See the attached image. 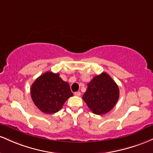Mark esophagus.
Returning a JSON list of instances; mask_svg holds the SVG:
<instances>
[{
    "instance_id": "34e87169",
    "label": "esophagus",
    "mask_w": 153,
    "mask_h": 153,
    "mask_svg": "<svg viewBox=\"0 0 153 153\" xmlns=\"http://www.w3.org/2000/svg\"><path fill=\"white\" fill-rule=\"evenodd\" d=\"M74 95L75 96H77V97H79V96L81 95V92H74Z\"/></svg>"
}]
</instances>
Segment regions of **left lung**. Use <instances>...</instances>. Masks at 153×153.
<instances>
[{"instance_id": "8db88e82", "label": "left lung", "mask_w": 153, "mask_h": 153, "mask_svg": "<svg viewBox=\"0 0 153 153\" xmlns=\"http://www.w3.org/2000/svg\"><path fill=\"white\" fill-rule=\"evenodd\" d=\"M118 97V85L107 73L103 72L94 76L89 82L82 99L93 114L102 115L114 107Z\"/></svg>"}]
</instances>
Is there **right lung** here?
<instances>
[{"instance_id":"right-lung-1","label":"right lung","mask_w":153,"mask_h":153,"mask_svg":"<svg viewBox=\"0 0 153 153\" xmlns=\"http://www.w3.org/2000/svg\"><path fill=\"white\" fill-rule=\"evenodd\" d=\"M31 97L38 109L45 114L58 112L70 97L73 96L68 82L59 74L47 71L34 82L30 90Z\"/></svg>"}]
</instances>
